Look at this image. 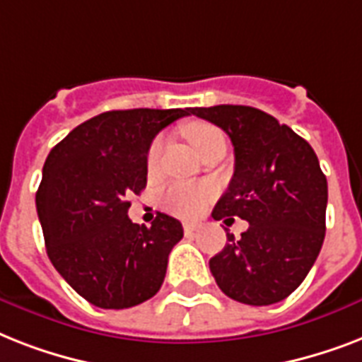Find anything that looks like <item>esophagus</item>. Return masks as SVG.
<instances>
[{"mask_svg": "<svg viewBox=\"0 0 362 362\" xmlns=\"http://www.w3.org/2000/svg\"><path fill=\"white\" fill-rule=\"evenodd\" d=\"M199 229V223H195V221H186L184 223V231L187 233V235H192V233H195Z\"/></svg>", "mask_w": 362, "mask_h": 362, "instance_id": "obj_1", "label": "esophagus"}]
</instances>
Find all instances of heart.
<instances>
[{"label": "heart", "mask_w": 362, "mask_h": 362, "mask_svg": "<svg viewBox=\"0 0 362 362\" xmlns=\"http://www.w3.org/2000/svg\"><path fill=\"white\" fill-rule=\"evenodd\" d=\"M182 133L187 139L199 153H203L206 148L216 141H223V135L218 127L206 122H189L182 127ZM165 141L163 136L153 139L150 148L146 152V167L150 173H156L159 165V158L163 153ZM212 195V189L206 186H199V184H189V182H176L170 184L163 193H161V203L169 212L180 218H192L203 209L206 201Z\"/></svg>", "instance_id": "b5f03b06"}]
</instances>
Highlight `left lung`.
<instances>
[{"label":"left lung","mask_w":362,"mask_h":362,"mask_svg":"<svg viewBox=\"0 0 362 362\" xmlns=\"http://www.w3.org/2000/svg\"><path fill=\"white\" fill-rule=\"evenodd\" d=\"M192 115L221 127L235 146V175L212 218L250 223L240 238L227 233L210 272L233 300L280 303L303 284L325 238L327 178L314 148L253 107L216 105Z\"/></svg>","instance_id":"8db88e82"}]
</instances>
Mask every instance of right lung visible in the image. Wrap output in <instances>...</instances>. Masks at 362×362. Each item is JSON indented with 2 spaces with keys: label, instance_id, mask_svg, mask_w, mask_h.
Masks as SVG:
<instances>
[{
  "label": "right lung",
  "instance_id": "add662e5",
  "mask_svg": "<svg viewBox=\"0 0 362 362\" xmlns=\"http://www.w3.org/2000/svg\"><path fill=\"white\" fill-rule=\"evenodd\" d=\"M189 109L109 110L50 150L35 204L48 259L93 306L131 308L159 291L182 223L158 214L152 227L129 220V195L146 187L153 136Z\"/></svg>",
  "mask_w": 362,
  "mask_h": 362
}]
</instances>
